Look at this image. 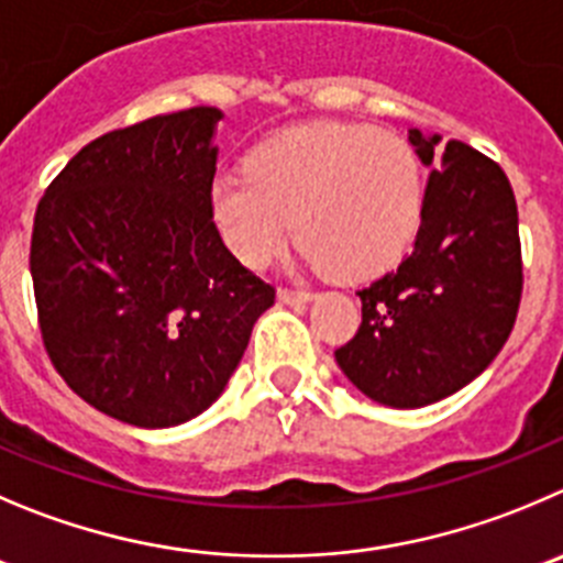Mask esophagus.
I'll list each match as a JSON object with an SVG mask.
<instances>
[{"instance_id":"1","label":"esophagus","mask_w":563,"mask_h":563,"mask_svg":"<svg viewBox=\"0 0 563 563\" xmlns=\"http://www.w3.org/2000/svg\"><path fill=\"white\" fill-rule=\"evenodd\" d=\"M278 301L282 303H307V301H312V292L292 290V287H278Z\"/></svg>"}]
</instances>
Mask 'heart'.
I'll use <instances>...</instances> for the list:
<instances>
[{"instance_id": "heart-1", "label": "heart", "mask_w": 563, "mask_h": 563, "mask_svg": "<svg viewBox=\"0 0 563 563\" xmlns=\"http://www.w3.org/2000/svg\"><path fill=\"white\" fill-rule=\"evenodd\" d=\"M426 174L415 146L365 124H298L245 157V174L210 185L229 249L262 267L290 240L336 282H365L404 260L420 232Z\"/></svg>"}]
</instances>
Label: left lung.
Here are the masks:
<instances>
[{
  "mask_svg": "<svg viewBox=\"0 0 563 563\" xmlns=\"http://www.w3.org/2000/svg\"><path fill=\"white\" fill-rule=\"evenodd\" d=\"M409 130L431 165L415 249L358 290L362 325L336 365L367 398L420 409L467 387L506 345L522 298L517 201L508 176L462 141Z\"/></svg>",
  "mask_w": 563,
  "mask_h": 563,
  "instance_id": "8db88e82",
  "label": "left lung"
}]
</instances>
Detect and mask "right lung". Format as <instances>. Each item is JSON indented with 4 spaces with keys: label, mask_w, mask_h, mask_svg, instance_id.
I'll use <instances>...</instances> for the list:
<instances>
[{
    "label": "right lung",
    "mask_w": 563,
    "mask_h": 563,
    "mask_svg": "<svg viewBox=\"0 0 563 563\" xmlns=\"http://www.w3.org/2000/svg\"><path fill=\"white\" fill-rule=\"evenodd\" d=\"M221 110L154 115L79 148L37 201V325L93 409L168 428L212 406L276 290L210 212Z\"/></svg>",
    "instance_id": "1"
}]
</instances>
